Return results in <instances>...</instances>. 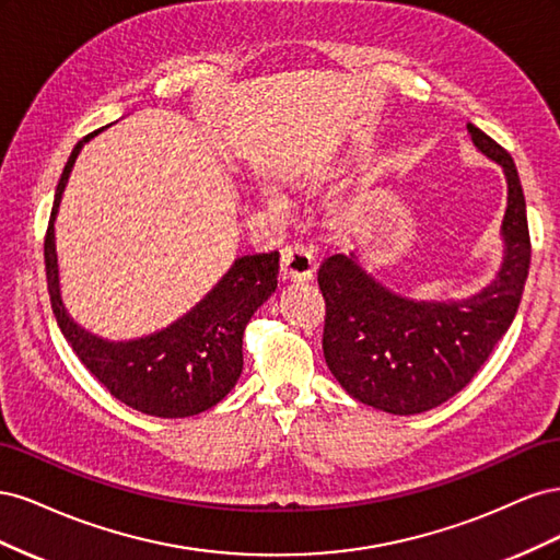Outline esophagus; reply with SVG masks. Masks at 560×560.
<instances>
[{
	"instance_id": "obj_1",
	"label": "esophagus",
	"mask_w": 560,
	"mask_h": 560,
	"mask_svg": "<svg viewBox=\"0 0 560 560\" xmlns=\"http://www.w3.org/2000/svg\"><path fill=\"white\" fill-rule=\"evenodd\" d=\"M315 273V259L308 247L287 245L280 254V276L282 280L303 282L311 280Z\"/></svg>"
}]
</instances>
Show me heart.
Masks as SVG:
<instances>
[{
	"mask_svg": "<svg viewBox=\"0 0 560 560\" xmlns=\"http://www.w3.org/2000/svg\"><path fill=\"white\" fill-rule=\"evenodd\" d=\"M325 171L319 165H290L280 171V179L290 186V189H315V186L325 179Z\"/></svg>",
	"mask_w": 560,
	"mask_h": 560,
	"instance_id": "obj_1",
	"label": "heart"
}]
</instances>
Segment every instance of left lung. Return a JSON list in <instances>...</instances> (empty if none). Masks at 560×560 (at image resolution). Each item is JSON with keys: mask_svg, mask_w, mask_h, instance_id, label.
Segmentation results:
<instances>
[{"mask_svg": "<svg viewBox=\"0 0 560 560\" xmlns=\"http://www.w3.org/2000/svg\"><path fill=\"white\" fill-rule=\"evenodd\" d=\"M467 130L506 177L504 257L493 282L463 301H413L369 276L354 254H331L317 270L327 366L350 397L385 413H422L460 393L510 329L528 278L530 233L516 165L483 130Z\"/></svg>", "mask_w": 560, "mask_h": 560, "instance_id": "1", "label": "left lung"}]
</instances>
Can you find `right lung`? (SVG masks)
<instances>
[{
    "instance_id": "right-lung-1",
    "label": "right lung",
    "mask_w": 560,
    "mask_h": 560,
    "mask_svg": "<svg viewBox=\"0 0 560 560\" xmlns=\"http://www.w3.org/2000/svg\"><path fill=\"white\" fill-rule=\"evenodd\" d=\"M97 132L77 142L56 189L44 238L50 308L77 358L118 401L156 418L202 413L222 401L241 378L243 334L254 311L276 292L280 254H245L235 259L206 299L151 336L114 343L79 327L60 296L54 222L79 151Z\"/></svg>"
}]
</instances>
